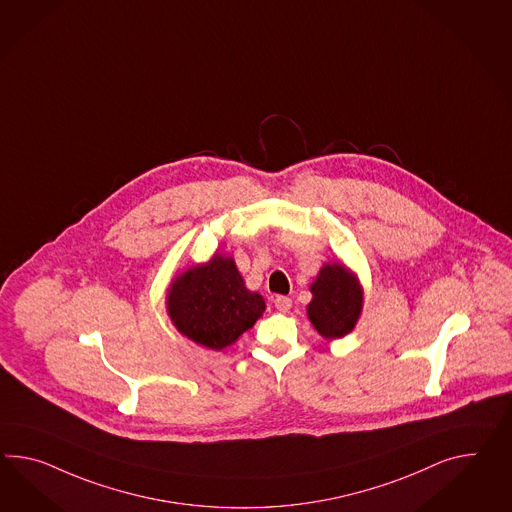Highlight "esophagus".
I'll return each instance as SVG.
<instances>
[{
    "label": "esophagus",
    "instance_id": "1",
    "mask_svg": "<svg viewBox=\"0 0 512 512\" xmlns=\"http://www.w3.org/2000/svg\"><path fill=\"white\" fill-rule=\"evenodd\" d=\"M275 308L278 312H288L291 308V299L289 297H275Z\"/></svg>",
    "mask_w": 512,
    "mask_h": 512
}]
</instances>
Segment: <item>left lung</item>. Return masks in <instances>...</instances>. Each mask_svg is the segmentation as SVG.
Segmentation results:
<instances>
[{
  "label": "left lung",
  "instance_id": "left-lung-1",
  "mask_svg": "<svg viewBox=\"0 0 512 512\" xmlns=\"http://www.w3.org/2000/svg\"><path fill=\"white\" fill-rule=\"evenodd\" d=\"M306 314L319 336L340 340L353 332L364 308V288L345 263H325L310 284Z\"/></svg>",
  "mask_w": 512,
  "mask_h": 512
}]
</instances>
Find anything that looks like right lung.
I'll return each mask as SVG.
<instances>
[{"mask_svg": "<svg viewBox=\"0 0 512 512\" xmlns=\"http://www.w3.org/2000/svg\"><path fill=\"white\" fill-rule=\"evenodd\" d=\"M165 308L174 328L211 351L239 340L265 312L258 291H250L232 256L215 252L172 278Z\"/></svg>", "mask_w": 512, "mask_h": 512, "instance_id": "add662e5", "label": "right lung"}]
</instances>
